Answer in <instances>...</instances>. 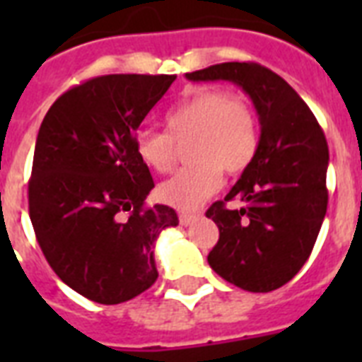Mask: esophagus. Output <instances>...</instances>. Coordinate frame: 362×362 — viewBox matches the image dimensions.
<instances>
[{
  "label": "esophagus",
  "mask_w": 362,
  "mask_h": 362,
  "mask_svg": "<svg viewBox=\"0 0 362 362\" xmlns=\"http://www.w3.org/2000/svg\"><path fill=\"white\" fill-rule=\"evenodd\" d=\"M197 218H199L197 214H186V212H182V214H180V223L184 227H187V226H192L193 221L197 220Z\"/></svg>",
  "instance_id": "1"
}]
</instances>
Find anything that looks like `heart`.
Returning <instances> with one entry per match:
<instances>
[{
	"instance_id": "obj_1",
	"label": "heart",
	"mask_w": 362,
	"mask_h": 362,
	"mask_svg": "<svg viewBox=\"0 0 362 362\" xmlns=\"http://www.w3.org/2000/svg\"><path fill=\"white\" fill-rule=\"evenodd\" d=\"M167 131H142L135 152L148 169L169 173L176 161L175 142L192 141L195 165L178 170L159 186V199L180 210L203 204L220 187L221 170L240 175L255 158L257 124L240 98L223 90H199L165 115Z\"/></svg>"
}]
</instances>
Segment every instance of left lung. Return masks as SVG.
Masks as SVG:
<instances>
[{"mask_svg": "<svg viewBox=\"0 0 362 362\" xmlns=\"http://www.w3.org/2000/svg\"><path fill=\"white\" fill-rule=\"evenodd\" d=\"M187 81H229L252 99L261 136L255 158L206 218L220 229L209 264L244 291L269 293L291 280L312 253L327 212L329 146L315 116L281 76L257 64L227 62L186 73Z\"/></svg>", "mask_w": 362, "mask_h": 362, "instance_id": "8db88e82", "label": "left lung"}]
</instances>
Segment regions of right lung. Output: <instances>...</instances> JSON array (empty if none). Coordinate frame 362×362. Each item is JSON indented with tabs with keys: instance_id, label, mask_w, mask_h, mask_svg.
Here are the masks:
<instances>
[{
	"instance_id": "1",
	"label": "right lung",
	"mask_w": 362,
	"mask_h": 362,
	"mask_svg": "<svg viewBox=\"0 0 362 362\" xmlns=\"http://www.w3.org/2000/svg\"><path fill=\"white\" fill-rule=\"evenodd\" d=\"M175 75H105L56 99L33 153L28 199L37 242L71 289L120 304L158 280L153 246L178 226L167 204L144 206L153 187L135 152L141 122Z\"/></svg>"
}]
</instances>
